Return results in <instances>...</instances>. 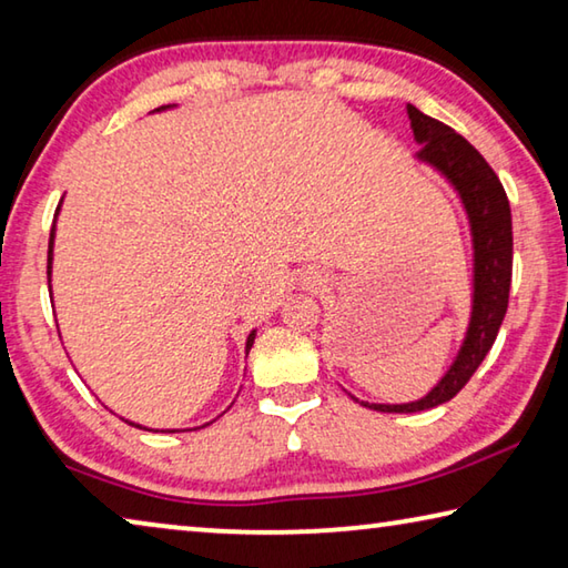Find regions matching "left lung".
<instances>
[{
	"instance_id": "8db88e82",
	"label": "left lung",
	"mask_w": 568,
	"mask_h": 568,
	"mask_svg": "<svg viewBox=\"0 0 568 568\" xmlns=\"http://www.w3.org/2000/svg\"><path fill=\"white\" fill-rule=\"evenodd\" d=\"M408 118L413 138L420 145L418 160L428 162L440 175H446L464 200L470 235H474V311H470L466 341L438 386L426 398L400 403V406L361 400L363 406L381 413H418L436 408L466 386L486 353L491 351L498 328H501L514 267L511 207H508L506 190L491 165L448 124L428 118L413 104H408Z\"/></svg>"
}]
</instances>
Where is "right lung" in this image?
Segmentation results:
<instances>
[{
    "mask_svg": "<svg viewBox=\"0 0 568 568\" xmlns=\"http://www.w3.org/2000/svg\"><path fill=\"white\" fill-rule=\"evenodd\" d=\"M165 110V108H162ZM60 210V207H57ZM52 245H54V225H52V230H50V253H47V281H50V273H52ZM253 341H255V331L247 335V343H245V351L250 353V348H253ZM134 426V423H132Z\"/></svg>",
    "mask_w": 568,
    "mask_h": 568,
    "instance_id": "right-lung-1",
    "label": "right lung"
}]
</instances>
